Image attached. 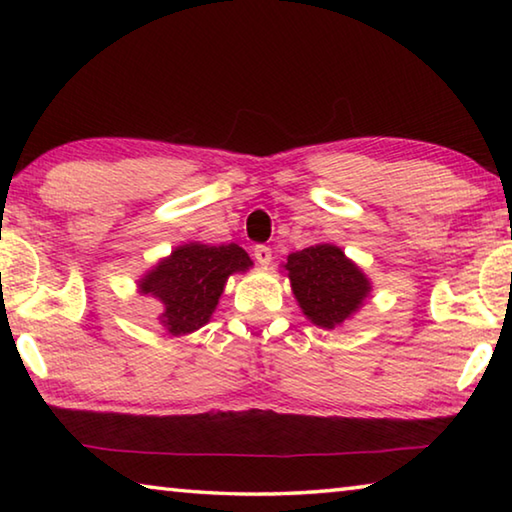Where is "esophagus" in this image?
Returning a JSON list of instances; mask_svg holds the SVG:
<instances>
[{"mask_svg":"<svg viewBox=\"0 0 512 512\" xmlns=\"http://www.w3.org/2000/svg\"><path fill=\"white\" fill-rule=\"evenodd\" d=\"M253 255H255V259L262 266H266V264H271V259H273V253H271V248L268 246H264V244H259V246H255L253 248Z\"/></svg>","mask_w":512,"mask_h":512,"instance_id":"34e87169","label":"esophagus"}]
</instances>
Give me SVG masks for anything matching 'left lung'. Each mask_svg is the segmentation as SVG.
<instances>
[{
	"label": "left lung",
	"instance_id": "1",
	"mask_svg": "<svg viewBox=\"0 0 512 512\" xmlns=\"http://www.w3.org/2000/svg\"><path fill=\"white\" fill-rule=\"evenodd\" d=\"M284 268L289 271L293 296L305 316L325 329L350 318L370 291L366 275L332 244L291 253Z\"/></svg>",
	"mask_w": 512,
	"mask_h": 512
}]
</instances>
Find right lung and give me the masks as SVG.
I'll list each match as a JSON object with an SVG mask.
<instances>
[{
	"label": "right lung",
	"mask_w": 512,
	"mask_h": 512,
	"mask_svg": "<svg viewBox=\"0 0 512 512\" xmlns=\"http://www.w3.org/2000/svg\"><path fill=\"white\" fill-rule=\"evenodd\" d=\"M250 266L253 262L248 253L237 244H187L162 259L144 277L140 289L164 305L160 320L169 334H189L210 320L219 305L225 280Z\"/></svg>",
	"instance_id": "obj_1"
}]
</instances>
